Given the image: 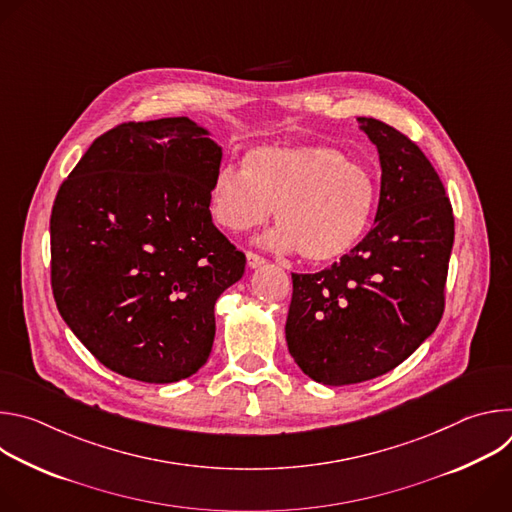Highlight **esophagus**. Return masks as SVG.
I'll return each instance as SVG.
<instances>
[{"label":"esophagus","mask_w":512,"mask_h":512,"mask_svg":"<svg viewBox=\"0 0 512 512\" xmlns=\"http://www.w3.org/2000/svg\"><path fill=\"white\" fill-rule=\"evenodd\" d=\"M261 265H265V259H263L261 255L253 253V251H247V267L257 269V267H261Z\"/></svg>","instance_id":"obj_1"}]
</instances>
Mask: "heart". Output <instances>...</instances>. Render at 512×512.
<instances>
[{
    "label": "heart",
    "mask_w": 512,
    "mask_h": 512,
    "mask_svg": "<svg viewBox=\"0 0 512 512\" xmlns=\"http://www.w3.org/2000/svg\"><path fill=\"white\" fill-rule=\"evenodd\" d=\"M379 202L375 172L332 145L267 143L249 150L243 170L225 166L210 186L218 227L247 233L275 208L277 229L261 241L314 265L348 255L367 235Z\"/></svg>",
    "instance_id": "1"
}]
</instances>
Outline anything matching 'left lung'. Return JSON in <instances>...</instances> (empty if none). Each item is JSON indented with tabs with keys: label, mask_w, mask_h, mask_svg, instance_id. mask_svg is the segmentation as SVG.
Instances as JSON below:
<instances>
[{
	"label": "left lung",
	"mask_w": 512,
	"mask_h": 512,
	"mask_svg": "<svg viewBox=\"0 0 512 512\" xmlns=\"http://www.w3.org/2000/svg\"><path fill=\"white\" fill-rule=\"evenodd\" d=\"M358 127L381 162L375 225L340 263L291 273L285 322L289 354L330 387L393 371L433 334L454 245L452 204L423 152L379 119L358 117Z\"/></svg>",
	"instance_id": "1"
}]
</instances>
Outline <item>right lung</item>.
Listing matches in <instances>:
<instances>
[{"label": "right lung", "instance_id": "add662e5", "mask_svg": "<svg viewBox=\"0 0 512 512\" xmlns=\"http://www.w3.org/2000/svg\"><path fill=\"white\" fill-rule=\"evenodd\" d=\"M221 160L188 117L123 123L93 141L56 194V308L123 377L176 383L208 360L214 304L245 273L208 210Z\"/></svg>", "mask_w": 512, "mask_h": 512}]
</instances>
